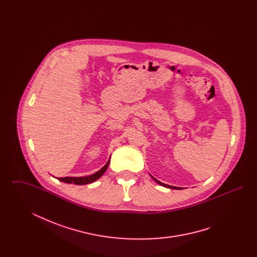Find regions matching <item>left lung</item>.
Returning <instances> with one entry per match:
<instances>
[{
  "mask_svg": "<svg viewBox=\"0 0 257 257\" xmlns=\"http://www.w3.org/2000/svg\"><path fill=\"white\" fill-rule=\"evenodd\" d=\"M152 178H153V179H154V180H155V181H156L157 183L160 184V185H162V186H165V187H168V188H171V189H181V188H177V187H172V186H170V185H166V184L161 183L160 181H158L157 179H155L154 177H152Z\"/></svg>",
  "mask_w": 257,
  "mask_h": 257,
  "instance_id": "8db88e82",
  "label": "left lung"
}]
</instances>
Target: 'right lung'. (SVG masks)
I'll return each mask as SVG.
<instances>
[{
	"mask_svg": "<svg viewBox=\"0 0 257 257\" xmlns=\"http://www.w3.org/2000/svg\"><path fill=\"white\" fill-rule=\"evenodd\" d=\"M110 164V160L108 161V163L97 172H95L92 175H88V176H85V177H61V178H58L60 181H62L64 183H73L75 185H86V184L92 183L95 180H97L98 178H100L104 172L107 171L108 167Z\"/></svg>",
	"mask_w": 257,
	"mask_h": 257,
	"instance_id": "obj_1",
	"label": "right lung"
}]
</instances>
